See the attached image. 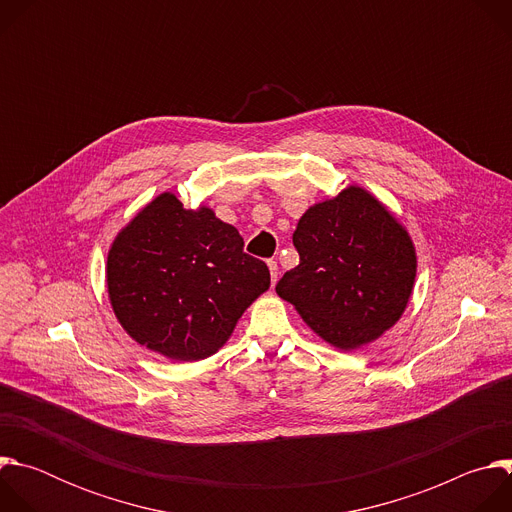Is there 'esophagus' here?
Wrapping results in <instances>:
<instances>
[{
    "label": "esophagus",
    "instance_id": "1",
    "mask_svg": "<svg viewBox=\"0 0 512 512\" xmlns=\"http://www.w3.org/2000/svg\"><path fill=\"white\" fill-rule=\"evenodd\" d=\"M267 267H269V273H271V283L275 285V281H277V263L275 261H267Z\"/></svg>",
    "mask_w": 512,
    "mask_h": 512
}]
</instances>
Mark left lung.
I'll return each instance as SVG.
<instances>
[{
	"label": "left lung",
	"mask_w": 512,
	"mask_h": 512,
	"mask_svg": "<svg viewBox=\"0 0 512 512\" xmlns=\"http://www.w3.org/2000/svg\"><path fill=\"white\" fill-rule=\"evenodd\" d=\"M300 265L275 285L328 344L354 350L403 316L417 273L405 227L371 192L348 186L310 206L294 233Z\"/></svg>",
	"instance_id": "obj_1"
}]
</instances>
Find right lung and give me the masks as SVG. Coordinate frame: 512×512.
<instances>
[{"label": "right lung", "mask_w": 512, "mask_h": 512, "mask_svg": "<svg viewBox=\"0 0 512 512\" xmlns=\"http://www.w3.org/2000/svg\"><path fill=\"white\" fill-rule=\"evenodd\" d=\"M243 245L212 208H184L172 192L156 196L107 255L109 302L123 330L178 362L214 354L271 283L267 265Z\"/></svg>", "instance_id": "add662e5"}]
</instances>
